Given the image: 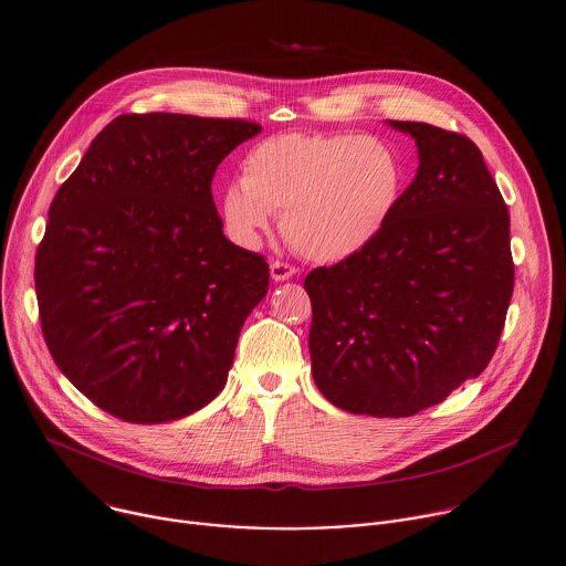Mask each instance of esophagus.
Wrapping results in <instances>:
<instances>
[{
    "label": "esophagus",
    "instance_id": "34e87169",
    "mask_svg": "<svg viewBox=\"0 0 566 566\" xmlns=\"http://www.w3.org/2000/svg\"><path fill=\"white\" fill-rule=\"evenodd\" d=\"M293 275H295V269H293L291 264L280 262V260L271 262V277H273V282H286V280H291Z\"/></svg>",
    "mask_w": 566,
    "mask_h": 566
}]
</instances>
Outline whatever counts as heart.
<instances>
[{
	"mask_svg": "<svg viewBox=\"0 0 566 566\" xmlns=\"http://www.w3.org/2000/svg\"><path fill=\"white\" fill-rule=\"evenodd\" d=\"M407 186L400 150L375 135L282 133L242 159V181L224 188L220 213L229 235L255 247L273 213L304 258L339 262L380 238Z\"/></svg>",
	"mask_w": 566,
	"mask_h": 566,
	"instance_id": "1",
	"label": "heart"
}]
</instances>
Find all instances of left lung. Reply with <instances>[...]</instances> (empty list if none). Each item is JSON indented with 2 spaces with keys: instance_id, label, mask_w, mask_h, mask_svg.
<instances>
[{
  "instance_id": "left-lung-1",
  "label": "left lung",
  "mask_w": 566,
  "mask_h": 566,
  "mask_svg": "<svg viewBox=\"0 0 566 566\" xmlns=\"http://www.w3.org/2000/svg\"><path fill=\"white\" fill-rule=\"evenodd\" d=\"M416 139L420 166L364 251L306 275L311 370L342 411L409 418L486 368L513 293L509 211L464 135L387 122Z\"/></svg>"
}]
</instances>
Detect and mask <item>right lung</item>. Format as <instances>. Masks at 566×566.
Masks as SVG:
<instances>
[{"instance_id": "obj_1", "label": "right lung", "mask_w": 566, "mask_h": 566, "mask_svg": "<svg viewBox=\"0 0 566 566\" xmlns=\"http://www.w3.org/2000/svg\"><path fill=\"white\" fill-rule=\"evenodd\" d=\"M260 130L119 115L60 186L35 258L40 319L60 370L102 411L164 424L224 389L269 264L227 240L211 181Z\"/></svg>"}]
</instances>
